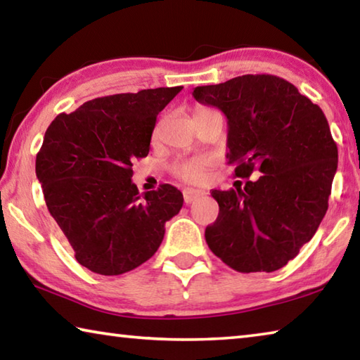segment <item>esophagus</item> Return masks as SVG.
Returning <instances> with one entry per match:
<instances>
[{"mask_svg": "<svg viewBox=\"0 0 360 360\" xmlns=\"http://www.w3.org/2000/svg\"><path fill=\"white\" fill-rule=\"evenodd\" d=\"M182 193H184V202L187 205L197 202L200 197H203L205 195L202 191H197V188H184V192Z\"/></svg>", "mask_w": 360, "mask_h": 360, "instance_id": "34e87169", "label": "esophagus"}]
</instances>
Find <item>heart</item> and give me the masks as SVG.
Listing matches in <instances>:
<instances>
[{
  "label": "heart",
  "mask_w": 360,
  "mask_h": 360,
  "mask_svg": "<svg viewBox=\"0 0 360 360\" xmlns=\"http://www.w3.org/2000/svg\"><path fill=\"white\" fill-rule=\"evenodd\" d=\"M206 111H211V109L198 106L195 109V114H202ZM206 167H208V160L206 158H188V160L176 163L173 167V173L187 182H200L205 178Z\"/></svg>",
  "instance_id": "1"
}]
</instances>
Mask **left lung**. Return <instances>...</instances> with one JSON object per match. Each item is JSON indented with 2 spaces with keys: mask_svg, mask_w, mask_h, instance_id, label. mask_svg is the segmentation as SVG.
<instances>
[{
  "mask_svg": "<svg viewBox=\"0 0 360 360\" xmlns=\"http://www.w3.org/2000/svg\"><path fill=\"white\" fill-rule=\"evenodd\" d=\"M193 98L227 117V158L246 181L212 191L216 222L205 238L241 273L283 268L313 238L328 208L338 149L322 109L295 85L271 75H245L193 89Z\"/></svg>",
  "mask_w": 360,
  "mask_h": 360,
  "instance_id": "8db88e82",
  "label": "left lung"
}]
</instances>
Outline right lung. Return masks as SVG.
Instances as JSON below:
<instances>
[{"label": "right lung", "instance_id": "obj_1", "mask_svg": "<svg viewBox=\"0 0 360 360\" xmlns=\"http://www.w3.org/2000/svg\"><path fill=\"white\" fill-rule=\"evenodd\" d=\"M181 90L103 96L49 125L36 176L49 212L90 271L115 276L144 264L181 211L176 187L163 184L141 198L131 181V162L149 154L157 115Z\"/></svg>", "mask_w": 360, "mask_h": 360}]
</instances>
